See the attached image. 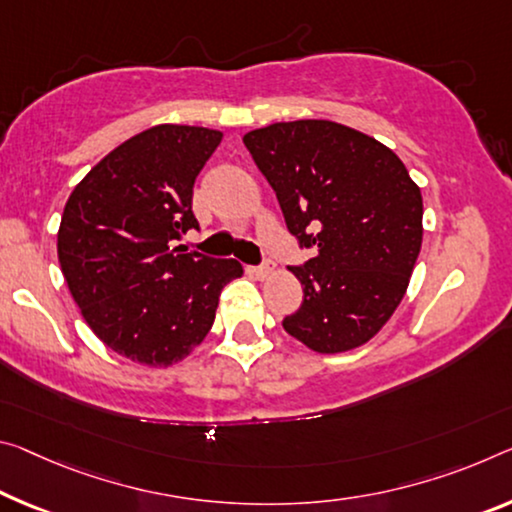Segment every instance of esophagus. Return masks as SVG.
<instances>
[{"instance_id":"34e87169","label":"esophagus","mask_w":512,"mask_h":512,"mask_svg":"<svg viewBox=\"0 0 512 512\" xmlns=\"http://www.w3.org/2000/svg\"><path fill=\"white\" fill-rule=\"evenodd\" d=\"M273 271V264L271 262H262L259 266H250V273L257 275V278H266Z\"/></svg>"}]
</instances>
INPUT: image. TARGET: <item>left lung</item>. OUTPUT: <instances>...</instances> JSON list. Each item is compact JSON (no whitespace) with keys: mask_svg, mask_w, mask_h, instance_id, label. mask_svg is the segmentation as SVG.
Instances as JSON below:
<instances>
[{"mask_svg":"<svg viewBox=\"0 0 512 512\" xmlns=\"http://www.w3.org/2000/svg\"><path fill=\"white\" fill-rule=\"evenodd\" d=\"M273 186L287 230L314 257L289 266L303 305L282 326L319 353L376 335L399 307L421 248L419 186L396 154L330 120H294L243 136Z\"/></svg>","mask_w":512,"mask_h":512,"instance_id":"obj_1","label":"left lung"}]
</instances>
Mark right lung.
<instances>
[{
	"label": "right lung",
	"instance_id": "obj_1",
	"mask_svg": "<svg viewBox=\"0 0 512 512\" xmlns=\"http://www.w3.org/2000/svg\"><path fill=\"white\" fill-rule=\"evenodd\" d=\"M207 127L157 125L109 152L70 193L59 262L97 337L125 358L168 367L212 328L237 259L173 248L198 230L193 184L221 143Z\"/></svg>",
	"mask_w": 512,
	"mask_h": 512
}]
</instances>
